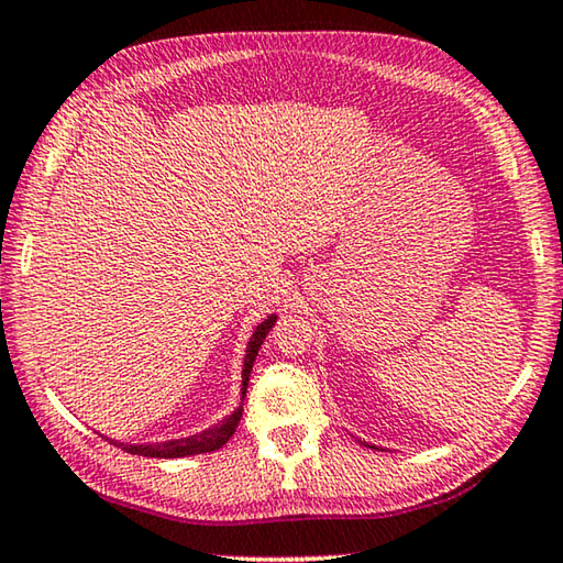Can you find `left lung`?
<instances>
[{"label": "left lung", "instance_id": "1", "mask_svg": "<svg viewBox=\"0 0 563 563\" xmlns=\"http://www.w3.org/2000/svg\"><path fill=\"white\" fill-rule=\"evenodd\" d=\"M362 444H365V446H369V444H367V442H362Z\"/></svg>", "mask_w": 563, "mask_h": 563}]
</instances>
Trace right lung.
<instances>
[{"instance_id":"obj_1","label":"right lung","mask_w":563,"mask_h":563,"mask_svg":"<svg viewBox=\"0 0 563 563\" xmlns=\"http://www.w3.org/2000/svg\"><path fill=\"white\" fill-rule=\"evenodd\" d=\"M275 320L278 316L271 312L268 318H265L255 332L247 340V347H245V357H243V385H241V405H238L231 415H228L221 424H213L208 427L203 432H196V434H188V437H178V440H166V442H154V444H129V442H119V440H107L111 444L121 446L123 452L129 454H139V456H156V460H178V456H194V454H203V452H216L221 450V446L231 440L238 422H241L243 417V397H245V389H247V379H251V369H253V362L258 357V350L263 345V340L268 338L271 328L275 325Z\"/></svg>"}]
</instances>
